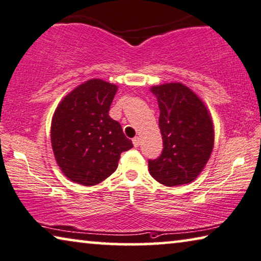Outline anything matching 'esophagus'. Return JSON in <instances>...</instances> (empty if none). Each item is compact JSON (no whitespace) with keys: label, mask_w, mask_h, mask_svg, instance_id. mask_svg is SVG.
I'll return each instance as SVG.
<instances>
[{"label":"esophagus","mask_w":261,"mask_h":261,"mask_svg":"<svg viewBox=\"0 0 261 261\" xmlns=\"http://www.w3.org/2000/svg\"><path fill=\"white\" fill-rule=\"evenodd\" d=\"M132 143H134L135 147H138L139 145H141V139H139L138 137H135L134 139H132Z\"/></svg>","instance_id":"1"}]
</instances>
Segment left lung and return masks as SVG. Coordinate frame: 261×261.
<instances>
[{
	"label": "left lung",
	"mask_w": 261,
	"mask_h": 261,
	"mask_svg": "<svg viewBox=\"0 0 261 261\" xmlns=\"http://www.w3.org/2000/svg\"><path fill=\"white\" fill-rule=\"evenodd\" d=\"M164 149L149 159L150 174L165 186L189 184L199 176L212 153L215 130L203 100L181 83L154 85Z\"/></svg>",
	"instance_id": "1"
}]
</instances>
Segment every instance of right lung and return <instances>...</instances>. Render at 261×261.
Masks as SVG:
<instances>
[{"label":"right lung","mask_w":261,"mask_h":261,"mask_svg":"<svg viewBox=\"0 0 261 261\" xmlns=\"http://www.w3.org/2000/svg\"><path fill=\"white\" fill-rule=\"evenodd\" d=\"M118 87L89 80L62 99L51 120V146L58 166L70 180L97 185L115 172L120 153L132 142L109 116Z\"/></svg>","instance_id":"obj_1"}]
</instances>
